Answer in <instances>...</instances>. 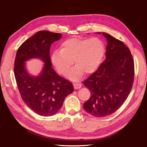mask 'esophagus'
<instances>
[{
    "label": "esophagus",
    "mask_w": 147,
    "mask_h": 147,
    "mask_svg": "<svg viewBox=\"0 0 147 147\" xmlns=\"http://www.w3.org/2000/svg\"><path fill=\"white\" fill-rule=\"evenodd\" d=\"M74 87L75 89H79L82 87L80 84H74Z\"/></svg>",
    "instance_id": "obj_1"
}]
</instances>
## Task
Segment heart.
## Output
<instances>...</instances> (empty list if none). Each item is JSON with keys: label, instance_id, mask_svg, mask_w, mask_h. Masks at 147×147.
Instances as JSON below:
<instances>
[{"label": "heart", "instance_id": "1", "mask_svg": "<svg viewBox=\"0 0 147 147\" xmlns=\"http://www.w3.org/2000/svg\"><path fill=\"white\" fill-rule=\"evenodd\" d=\"M105 52L103 41L97 37L67 39L62 43L60 51L51 56L53 65L60 74H65L74 63L77 65L66 74L73 81L79 80L84 72L92 74L97 70Z\"/></svg>", "mask_w": 147, "mask_h": 147}]
</instances>
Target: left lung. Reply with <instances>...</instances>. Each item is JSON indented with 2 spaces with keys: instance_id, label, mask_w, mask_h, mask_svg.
Instances as JSON below:
<instances>
[{
  "instance_id": "left-lung-1",
  "label": "left lung",
  "mask_w": 147,
  "mask_h": 147,
  "mask_svg": "<svg viewBox=\"0 0 147 147\" xmlns=\"http://www.w3.org/2000/svg\"><path fill=\"white\" fill-rule=\"evenodd\" d=\"M102 34L107 41L106 58L84 82L91 92L84 109L95 117L110 115L120 109L130 94L134 79V62L129 49L110 34Z\"/></svg>"
}]
</instances>
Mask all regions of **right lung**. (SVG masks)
<instances>
[{"mask_svg": "<svg viewBox=\"0 0 147 147\" xmlns=\"http://www.w3.org/2000/svg\"><path fill=\"white\" fill-rule=\"evenodd\" d=\"M62 34L40 30L18 49L14 62V75L20 94L28 108L39 115L49 117L62 108L65 97L74 92L72 84L57 74L52 68L50 49ZM32 58L45 63L37 76L28 72L25 62Z\"/></svg>", "mask_w": 147, "mask_h": 147, "instance_id": "right-lung-1", "label": "right lung"}]
</instances>
